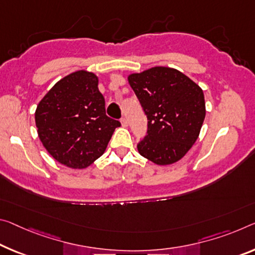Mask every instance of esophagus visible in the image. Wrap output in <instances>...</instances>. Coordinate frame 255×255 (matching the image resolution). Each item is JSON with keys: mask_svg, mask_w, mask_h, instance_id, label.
<instances>
[{"mask_svg": "<svg viewBox=\"0 0 255 255\" xmlns=\"http://www.w3.org/2000/svg\"><path fill=\"white\" fill-rule=\"evenodd\" d=\"M121 125H123V127H127L128 126V121H127V119L126 118H125V117H124V118H121Z\"/></svg>", "mask_w": 255, "mask_h": 255, "instance_id": "34e87169", "label": "esophagus"}]
</instances>
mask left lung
I'll use <instances>...</instances> for the list:
<instances>
[{"label": "left lung", "mask_w": 255, "mask_h": 255, "mask_svg": "<svg viewBox=\"0 0 255 255\" xmlns=\"http://www.w3.org/2000/svg\"><path fill=\"white\" fill-rule=\"evenodd\" d=\"M147 117V135L138 153L157 165L183 159L199 138L205 118L202 88L179 70L153 67L128 76Z\"/></svg>", "instance_id": "left-lung-1"}]
</instances>
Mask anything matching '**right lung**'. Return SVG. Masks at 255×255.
Segmentation results:
<instances>
[{
	"label": "right lung",
	"instance_id": "1",
	"mask_svg": "<svg viewBox=\"0 0 255 255\" xmlns=\"http://www.w3.org/2000/svg\"><path fill=\"white\" fill-rule=\"evenodd\" d=\"M99 77L78 70L63 77L39 101L35 123L43 146L59 163L85 169L103 154L120 123L106 115Z\"/></svg>",
	"mask_w": 255,
	"mask_h": 255
}]
</instances>
